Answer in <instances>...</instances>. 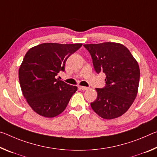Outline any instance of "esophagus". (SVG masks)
<instances>
[{"label":"esophagus","mask_w":157,"mask_h":157,"mask_svg":"<svg viewBox=\"0 0 157 157\" xmlns=\"http://www.w3.org/2000/svg\"><path fill=\"white\" fill-rule=\"evenodd\" d=\"M79 89L82 90V91H86V90H87L89 88H88V87H86V86H79Z\"/></svg>","instance_id":"34e87169"}]
</instances>
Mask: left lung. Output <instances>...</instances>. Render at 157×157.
I'll list each match as a JSON object with an SVG mask.
<instances>
[{
    "instance_id": "8db88e82",
    "label": "left lung",
    "mask_w": 157,
    "mask_h": 157,
    "mask_svg": "<svg viewBox=\"0 0 157 157\" xmlns=\"http://www.w3.org/2000/svg\"><path fill=\"white\" fill-rule=\"evenodd\" d=\"M95 71L106 74V86L96 88L91 108L101 118L121 116L131 107L139 89L140 69L137 61L124 45L114 42L84 44Z\"/></svg>"
}]
</instances>
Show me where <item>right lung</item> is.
<instances>
[{
	"mask_svg": "<svg viewBox=\"0 0 157 157\" xmlns=\"http://www.w3.org/2000/svg\"><path fill=\"white\" fill-rule=\"evenodd\" d=\"M82 44L44 43L26 52L18 70L21 91L30 107L46 118L59 115L78 87L56 79L65 63Z\"/></svg>",
	"mask_w": 157,
	"mask_h": 157,
	"instance_id": "1",
	"label": "right lung"
}]
</instances>
